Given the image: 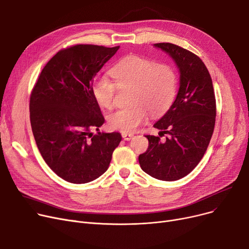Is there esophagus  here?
Instances as JSON below:
<instances>
[{"label": "esophagus", "instance_id": "esophagus-1", "mask_svg": "<svg viewBox=\"0 0 249 249\" xmlns=\"http://www.w3.org/2000/svg\"><path fill=\"white\" fill-rule=\"evenodd\" d=\"M122 136H123L124 140H125V141H129V140H132L134 138L133 134H128V133H123Z\"/></svg>", "mask_w": 249, "mask_h": 249}]
</instances>
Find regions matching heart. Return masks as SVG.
Masks as SVG:
<instances>
[{"instance_id":"1","label":"heart","mask_w":249,"mask_h":249,"mask_svg":"<svg viewBox=\"0 0 249 249\" xmlns=\"http://www.w3.org/2000/svg\"><path fill=\"white\" fill-rule=\"evenodd\" d=\"M115 83L106 77L93 81L92 93L96 102L104 108L114 105L117 87L134 88L132 107L121 108L108 116L110 128L132 133L147 120L148 111L157 115L166 111L172 104L178 79L175 71L167 65H157L148 58L131 55L110 69Z\"/></svg>"}]
</instances>
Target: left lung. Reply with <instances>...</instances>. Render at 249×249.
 Wrapping results in <instances>:
<instances>
[{
  "instance_id": "obj_1",
  "label": "left lung",
  "mask_w": 249,
  "mask_h": 249,
  "mask_svg": "<svg viewBox=\"0 0 249 249\" xmlns=\"http://www.w3.org/2000/svg\"><path fill=\"white\" fill-rule=\"evenodd\" d=\"M154 45L173 58L180 83L170 108L154 124L167 139L145 136L149 147L139 163L154 178L173 181L191 173L204 157L215 127L216 98L211 75L196 54L169 42Z\"/></svg>"
}]
</instances>
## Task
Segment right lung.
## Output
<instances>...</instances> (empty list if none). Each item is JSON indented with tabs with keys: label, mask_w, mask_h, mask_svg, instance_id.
<instances>
[{
	"label": "right lung",
	"mask_w": 249,
	"mask_h": 249,
	"mask_svg": "<svg viewBox=\"0 0 249 249\" xmlns=\"http://www.w3.org/2000/svg\"><path fill=\"white\" fill-rule=\"evenodd\" d=\"M118 49L95 44L63 49L44 66L31 91L35 142L45 163L66 181L98 178L122 141L120 133L99 132L105 120L92 93L93 78Z\"/></svg>",
	"instance_id": "obj_1"
}]
</instances>
